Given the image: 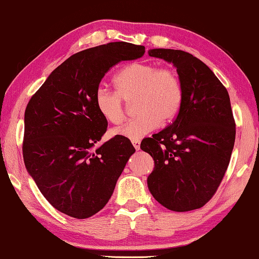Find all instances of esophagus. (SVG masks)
Masks as SVG:
<instances>
[{"mask_svg": "<svg viewBox=\"0 0 259 259\" xmlns=\"http://www.w3.org/2000/svg\"><path fill=\"white\" fill-rule=\"evenodd\" d=\"M132 143H133V146H134L135 149H137V150L140 149V143H141L140 140H133Z\"/></svg>", "mask_w": 259, "mask_h": 259, "instance_id": "esophagus-1", "label": "esophagus"}]
</instances>
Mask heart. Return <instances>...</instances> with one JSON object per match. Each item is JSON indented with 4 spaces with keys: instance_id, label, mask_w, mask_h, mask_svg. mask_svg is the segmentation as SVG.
I'll list each match as a JSON object with an SVG mask.
<instances>
[{
    "instance_id": "b5f03b06",
    "label": "heart",
    "mask_w": 259,
    "mask_h": 259,
    "mask_svg": "<svg viewBox=\"0 0 259 259\" xmlns=\"http://www.w3.org/2000/svg\"><path fill=\"white\" fill-rule=\"evenodd\" d=\"M116 91L98 87L95 93V105L99 114L111 124H119L125 117L122 101H132L137 113L124 125L113 131V135L139 140L160 122L172 121L180 112L183 84L178 73L169 67L158 68L154 63H130L113 77Z\"/></svg>"
}]
</instances>
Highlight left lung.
Segmentation results:
<instances>
[{
  "label": "left lung",
  "mask_w": 259,
  "mask_h": 259,
  "mask_svg": "<svg viewBox=\"0 0 259 259\" xmlns=\"http://www.w3.org/2000/svg\"><path fill=\"white\" fill-rule=\"evenodd\" d=\"M148 54L174 63L184 91L172 124L141 142L140 148L155 162L148 189L162 206L175 212L200 208L217 192L235 142L228 91L188 52L155 49Z\"/></svg>",
  "instance_id": "8db88e82"
}]
</instances>
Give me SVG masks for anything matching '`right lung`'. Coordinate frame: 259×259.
<instances>
[{
	"instance_id": "1",
	"label": "right lung",
	"mask_w": 259,
	"mask_h": 259,
	"mask_svg": "<svg viewBox=\"0 0 259 259\" xmlns=\"http://www.w3.org/2000/svg\"><path fill=\"white\" fill-rule=\"evenodd\" d=\"M143 54L145 46L124 41L78 52L52 71L27 103L24 163L42 196L61 213L87 219L99 212L134 154L122 137L95 148L107 121L94 97L107 70Z\"/></svg>"
}]
</instances>
